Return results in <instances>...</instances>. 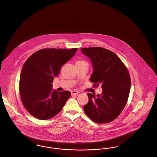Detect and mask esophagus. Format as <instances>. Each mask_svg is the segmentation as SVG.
<instances>
[{"label":"esophagus","mask_w":157,"mask_h":157,"mask_svg":"<svg viewBox=\"0 0 157 157\" xmlns=\"http://www.w3.org/2000/svg\"><path fill=\"white\" fill-rule=\"evenodd\" d=\"M79 92L78 91V90H73L71 91V94L72 95H77L78 94Z\"/></svg>","instance_id":"34e87169"}]
</instances>
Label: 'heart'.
<instances>
[{
  "label": "heart",
  "instance_id": "obj_1",
  "mask_svg": "<svg viewBox=\"0 0 157 157\" xmlns=\"http://www.w3.org/2000/svg\"><path fill=\"white\" fill-rule=\"evenodd\" d=\"M84 62V61H83V60H78L76 62Z\"/></svg>",
  "mask_w": 157,
  "mask_h": 157
}]
</instances>
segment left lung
Instances as JSON below:
<instances>
[{
    "label": "left lung",
    "mask_w": 157,
    "mask_h": 157,
    "mask_svg": "<svg viewBox=\"0 0 157 157\" xmlns=\"http://www.w3.org/2000/svg\"><path fill=\"white\" fill-rule=\"evenodd\" d=\"M81 52L92 63L90 81L95 86L101 85V94H88V103L83 106L86 115L94 122L105 124L117 118L129 97L131 79L127 67L112 51L100 47L82 48Z\"/></svg>",
    "instance_id": "obj_1"
}]
</instances>
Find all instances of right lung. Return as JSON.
Instances as JSON below:
<instances>
[{
  "instance_id": "obj_1",
  "label": "right lung",
  "mask_w": 157,
  "mask_h": 157,
  "mask_svg": "<svg viewBox=\"0 0 157 157\" xmlns=\"http://www.w3.org/2000/svg\"><path fill=\"white\" fill-rule=\"evenodd\" d=\"M78 49H44L33 53L23 66L19 91L23 104L33 117L50 119L57 115L71 96V92L52 90L54 78Z\"/></svg>"
}]
</instances>
